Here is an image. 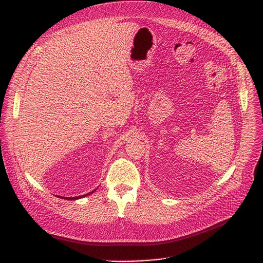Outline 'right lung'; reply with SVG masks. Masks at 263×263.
<instances>
[{"mask_svg":"<svg viewBox=\"0 0 263 263\" xmlns=\"http://www.w3.org/2000/svg\"><path fill=\"white\" fill-rule=\"evenodd\" d=\"M93 192H96V190L95 191H92L91 193H88V194H86V195H84V196H80V197H70V198H67V197H65V198H62V199H65V200H77V199H81V198H83V197H86V196H89V195H91Z\"/></svg>","mask_w":263,"mask_h":263,"instance_id":"right-lung-1","label":"right lung"}]
</instances>
